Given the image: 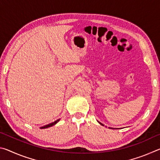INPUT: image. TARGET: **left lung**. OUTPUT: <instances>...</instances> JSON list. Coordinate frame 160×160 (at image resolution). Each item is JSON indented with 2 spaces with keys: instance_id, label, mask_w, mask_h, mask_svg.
Wrapping results in <instances>:
<instances>
[{
  "instance_id": "8db88e82",
  "label": "left lung",
  "mask_w": 160,
  "mask_h": 160,
  "mask_svg": "<svg viewBox=\"0 0 160 160\" xmlns=\"http://www.w3.org/2000/svg\"><path fill=\"white\" fill-rule=\"evenodd\" d=\"M98 122H99V121H98ZM99 123H100V124H101V125H102V126H104V125H103V124H102V123H100V122H99Z\"/></svg>"
}]
</instances>
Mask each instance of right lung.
<instances>
[{
  "label": "right lung",
  "mask_w": 160,
  "mask_h": 160,
  "mask_svg": "<svg viewBox=\"0 0 160 160\" xmlns=\"http://www.w3.org/2000/svg\"><path fill=\"white\" fill-rule=\"evenodd\" d=\"M59 121H60V119H58V120L55 121L54 122H52V123H51L49 124H47V125H45V126H42V127H40V128H48V127H51V126H52L53 125H55V124L57 123Z\"/></svg>",
  "instance_id": "right-lung-1"
}]
</instances>
